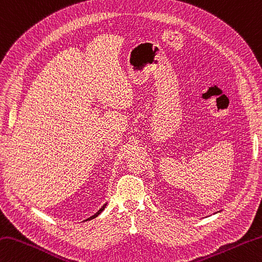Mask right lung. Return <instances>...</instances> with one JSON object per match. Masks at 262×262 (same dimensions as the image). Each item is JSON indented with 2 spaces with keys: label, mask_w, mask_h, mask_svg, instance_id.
I'll list each match as a JSON object with an SVG mask.
<instances>
[{
  "label": "right lung",
  "mask_w": 262,
  "mask_h": 262,
  "mask_svg": "<svg viewBox=\"0 0 262 262\" xmlns=\"http://www.w3.org/2000/svg\"><path fill=\"white\" fill-rule=\"evenodd\" d=\"M104 208H105V204H104V206L103 207H102L100 210H99V211H97L95 214H94V216H92V217H90L89 219H86V220H91V219H93V218H95V217H97V216H99V214L102 212V211H103V210H104Z\"/></svg>",
  "instance_id": "right-lung-1"
}]
</instances>
